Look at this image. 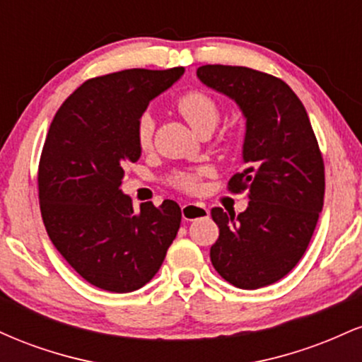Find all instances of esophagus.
Instances as JSON below:
<instances>
[{
  "instance_id": "esophagus-1",
  "label": "esophagus",
  "mask_w": 362,
  "mask_h": 362,
  "mask_svg": "<svg viewBox=\"0 0 362 362\" xmlns=\"http://www.w3.org/2000/svg\"><path fill=\"white\" fill-rule=\"evenodd\" d=\"M209 214V209L204 204H195V202H189V204L182 206V218L185 221H195L199 218H206Z\"/></svg>"
}]
</instances>
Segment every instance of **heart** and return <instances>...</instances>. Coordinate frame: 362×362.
<instances>
[{"label":"heart","mask_w":362,"mask_h":362,"mask_svg":"<svg viewBox=\"0 0 362 362\" xmlns=\"http://www.w3.org/2000/svg\"><path fill=\"white\" fill-rule=\"evenodd\" d=\"M178 114L185 119V122L197 132L199 136L211 134L214 131L216 124L219 122V105L216 103L213 97L204 93V91H187V93L178 97L175 102ZM153 132H155V120L149 114H144L139 119L138 129H136V139H138V146L143 151H148L153 144ZM204 168L195 170H178L168 177V184L173 189L180 190V192H195L201 185V178L204 175Z\"/></svg>","instance_id":"obj_1"}]
</instances>
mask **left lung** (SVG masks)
I'll use <instances>...</instances> for the list:
<instances>
[{
	"label": "left lung",
	"mask_w": 362,
	"mask_h": 362,
	"mask_svg": "<svg viewBox=\"0 0 362 362\" xmlns=\"http://www.w3.org/2000/svg\"><path fill=\"white\" fill-rule=\"evenodd\" d=\"M197 76L247 117V167L228 190L247 192L250 202L238 216L211 209L219 228L211 262L236 288H264L288 276L308 248L325 194L322 151L301 100L281 78L223 64L201 66Z\"/></svg>",
	"instance_id": "1"
}]
</instances>
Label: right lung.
Segmentation results:
<instances>
[{
  "label": "right lung",
  "mask_w": 362,
  "mask_h": 362,
  "mask_svg": "<svg viewBox=\"0 0 362 362\" xmlns=\"http://www.w3.org/2000/svg\"><path fill=\"white\" fill-rule=\"evenodd\" d=\"M184 71L138 68L91 78L54 115L37 173L40 214L57 252L95 288H143L175 240V201L144 202L136 213L119 187L124 165L141 156V115Z\"/></svg>",
  "instance_id": "right-lung-1"
}]
</instances>
